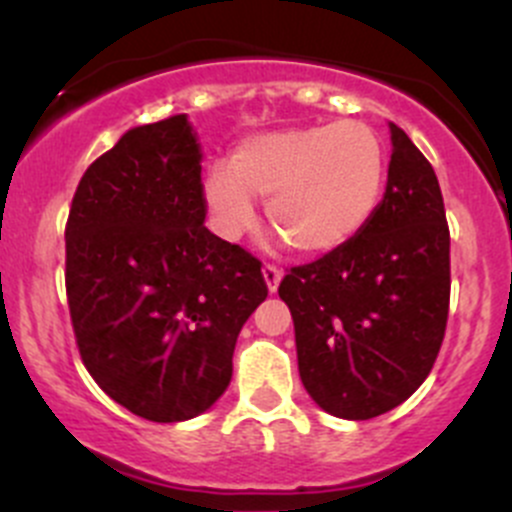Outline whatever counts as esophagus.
I'll return each mask as SVG.
<instances>
[{"label": "esophagus", "mask_w": 512, "mask_h": 512, "mask_svg": "<svg viewBox=\"0 0 512 512\" xmlns=\"http://www.w3.org/2000/svg\"><path fill=\"white\" fill-rule=\"evenodd\" d=\"M282 275H285V272H282L280 267H275V265L262 267V277H265V285L270 292H277V287H280V282H282Z\"/></svg>", "instance_id": "1"}]
</instances>
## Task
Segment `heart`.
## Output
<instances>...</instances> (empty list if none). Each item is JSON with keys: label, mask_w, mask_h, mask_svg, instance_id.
<instances>
[{"label": "heart", "mask_w": 512, "mask_h": 512, "mask_svg": "<svg viewBox=\"0 0 512 512\" xmlns=\"http://www.w3.org/2000/svg\"><path fill=\"white\" fill-rule=\"evenodd\" d=\"M386 151L361 121L285 128L237 143L230 165L203 178V200L215 232L227 242L257 223L255 198L302 255H329L352 242L379 208Z\"/></svg>", "instance_id": "obj_1"}]
</instances>
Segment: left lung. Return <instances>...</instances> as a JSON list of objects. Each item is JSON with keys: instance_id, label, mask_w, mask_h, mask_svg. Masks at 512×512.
Returning a JSON list of instances; mask_svg holds the SVG:
<instances>
[{"instance_id": "left-lung-1", "label": "left lung", "mask_w": 512, "mask_h": 512, "mask_svg": "<svg viewBox=\"0 0 512 512\" xmlns=\"http://www.w3.org/2000/svg\"><path fill=\"white\" fill-rule=\"evenodd\" d=\"M389 131V178L374 218L339 250L292 267L280 285L304 389L349 421L386 414L414 394L448 319L451 237L438 178L399 126Z\"/></svg>"}]
</instances>
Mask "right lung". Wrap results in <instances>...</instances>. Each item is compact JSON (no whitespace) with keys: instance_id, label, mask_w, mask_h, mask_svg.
<instances>
[{"instance_id":"1","label":"right lung","mask_w":512,"mask_h":512,"mask_svg":"<svg viewBox=\"0 0 512 512\" xmlns=\"http://www.w3.org/2000/svg\"><path fill=\"white\" fill-rule=\"evenodd\" d=\"M203 148L188 116L136 126L89 165L66 223L81 359L116 404L156 423L210 409L265 302L260 262L205 227Z\"/></svg>"}]
</instances>
